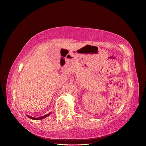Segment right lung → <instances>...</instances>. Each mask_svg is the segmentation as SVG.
<instances>
[{
    "instance_id": "obj_1",
    "label": "right lung",
    "mask_w": 146,
    "mask_h": 146,
    "mask_svg": "<svg viewBox=\"0 0 146 146\" xmlns=\"http://www.w3.org/2000/svg\"><path fill=\"white\" fill-rule=\"evenodd\" d=\"M50 114H51V112H50V113H48V114H47V115H45L42 116V117H38V118H35V117H31V116H29V115H27V117H28V118H31V119H35V120H39V119H44V118H46L47 117H48V115H50Z\"/></svg>"
}]
</instances>
